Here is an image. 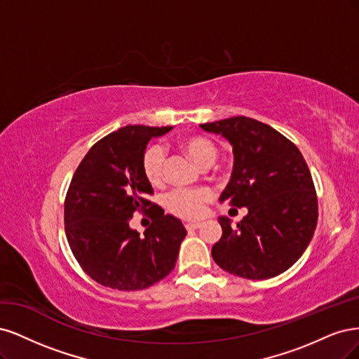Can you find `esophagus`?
I'll return each mask as SVG.
<instances>
[{
	"mask_svg": "<svg viewBox=\"0 0 359 359\" xmlns=\"http://www.w3.org/2000/svg\"><path fill=\"white\" fill-rule=\"evenodd\" d=\"M201 225L203 224H200V222H194V224H187V225H184V228H187L188 231L189 229H198V228H201Z\"/></svg>",
	"mask_w": 359,
	"mask_h": 359,
	"instance_id": "1",
	"label": "esophagus"
}]
</instances>
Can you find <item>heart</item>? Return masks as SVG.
<instances>
[{
  "instance_id": "obj_1",
  "label": "heart",
  "mask_w": 359,
  "mask_h": 359,
  "mask_svg": "<svg viewBox=\"0 0 359 359\" xmlns=\"http://www.w3.org/2000/svg\"><path fill=\"white\" fill-rule=\"evenodd\" d=\"M180 147L194 163L207 168L217 158V146L204 135H188L180 140ZM142 170L146 180L159 187L164 182L165 172V150L163 146H149L142 158ZM213 198L210 189H176L165 196V209L182 219H198L204 213V205Z\"/></svg>"
}]
</instances>
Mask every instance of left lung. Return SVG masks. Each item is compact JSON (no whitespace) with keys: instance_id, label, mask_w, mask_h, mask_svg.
I'll list each match as a JSON object with an SVG mask.
<instances>
[{"instance_id":"obj_1","label":"left lung","mask_w":359,"mask_h":359,"mask_svg":"<svg viewBox=\"0 0 359 359\" xmlns=\"http://www.w3.org/2000/svg\"><path fill=\"white\" fill-rule=\"evenodd\" d=\"M233 146L234 165L221 203L248 207L237 226L219 216L222 237L212 248L219 267L262 280L291 269L318 224V198L310 170L285 135L246 116L200 125Z\"/></svg>"}]
</instances>
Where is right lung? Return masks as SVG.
<instances>
[{"label":"right lung","instance_id":"1","mask_svg":"<svg viewBox=\"0 0 359 359\" xmlns=\"http://www.w3.org/2000/svg\"><path fill=\"white\" fill-rule=\"evenodd\" d=\"M171 130L123 126L89 149L72 179L64 204L68 245L80 267L102 286L137 291L175 269L187 229L147 200L154 189L142 170L150 138ZM150 208L153 224L140 236L129 219Z\"/></svg>","mask_w":359,"mask_h":359}]
</instances>
